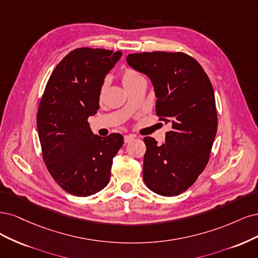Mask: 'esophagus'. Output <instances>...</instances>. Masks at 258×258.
I'll return each mask as SVG.
<instances>
[{
	"label": "esophagus",
	"instance_id": "esophagus-1",
	"mask_svg": "<svg viewBox=\"0 0 258 258\" xmlns=\"http://www.w3.org/2000/svg\"><path fill=\"white\" fill-rule=\"evenodd\" d=\"M134 139H135L134 135H125V136H124V143L128 144V143H131V141L134 140Z\"/></svg>",
	"mask_w": 258,
	"mask_h": 258
}]
</instances>
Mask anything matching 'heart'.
Returning <instances> with one entry per match:
<instances>
[{
	"instance_id": "1",
	"label": "heart",
	"mask_w": 258,
	"mask_h": 258,
	"mask_svg": "<svg viewBox=\"0 0 258 258\" xmlns=\"http://www.w3.org/2000/svg\"><path fill=\"white\" fill-rule=\"evenodd\" d=\"M141 79H145L144 76L138 71H136L134 69L126 68L121 72V81H122L123 86L125 87V89L131 87L132 85L136 84L137 81H139ZM106 89H107V81L105 80L103 84L101 85V87H99V91H98L99 98H102L104 96Z\"/></svg>"
}]
</instances>
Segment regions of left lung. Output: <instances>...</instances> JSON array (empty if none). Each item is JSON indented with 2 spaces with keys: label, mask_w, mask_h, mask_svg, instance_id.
Listing matches in <instances>:
<instances>
[{
  "label": "left lung",
  "mask_w": 258,
  "mask_h": 258,
  "mask_svg": "<svg viewBox=\"0 0 258 258\" xmlns=\"http://www.w3.org/2000/svg\"><path fill=\"white\" fill-rule=\"evenodd\" d=\"M126 62L151 79L156 115L171 124L162 146L152 137L144 138V181L156 194L177 196L209 162L218 130L211 81L202 65L184 52L132 53Z\"/></svg>",
  "instance_id": "obj_1"
}]
</instances>
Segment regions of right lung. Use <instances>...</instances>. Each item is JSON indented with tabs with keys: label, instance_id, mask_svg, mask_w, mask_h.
<instances>
[{
	"label": "right lung",
	"instance_id": "1",
	"mask_svg": "<svg viewBox=\"0 0 258 258\" xmlns=\"http://www.w3.org/2000/svg\"><path fill=\"white\" fill-rule=\"evenodd\" d=\"M121 51L77 48L49 77L37 111L41 154L53 180L75 196H90L109 182L123 136L94 135L88 118L99 108V87Z\"/></svg>",
	"mask_w": 258,
	"mask_h": 258
}]
</instances>
